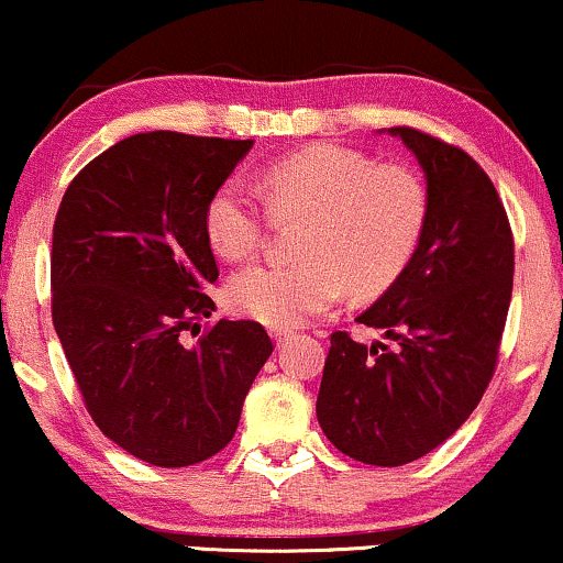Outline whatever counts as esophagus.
Returning <instances> with one entry per match:
<instances>
[{"label": "esophagus", "instance_id": "esophagus-1", "mask_svg": "<svg viewBox=\"0 0 563 563\" xmlns=\"http://www.w3.org/2000/svg\"><path fill=\"white\" fill-rule=\"evenodd\" d=\"M289 339H292V334H287V331H274V342L276 344H287L289 342Z\"/></svg>", "mask_w": 563, "mask_h": 563}]
</instances>
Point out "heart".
I'll return each instance as SVG.
<instances>
[{
  "label": "heart",
  "mask_w": 563,
  "mask_h": 563,
  "mask_svg": "<svg viewBox=\"0 0 563 563\" xmlns=\"http://www.w3.org/2000/svg\"><path fill=\"white\" fill-rule=\"evenodd\" d=\"M268 208L240 179L208 198L203 232L227 261L263 245L271 217L308 219L295 266L255 263L227 284L234 313L295 329L342 300L380 295L412 261L428 221L422 179L401 164H376L357 151L316 143L279 158L263 175Z\"/></svg>",
  "instance_id": "1"
}]
</instances>
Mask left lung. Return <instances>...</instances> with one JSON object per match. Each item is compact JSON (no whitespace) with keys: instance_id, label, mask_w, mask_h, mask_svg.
<instances>
[{"instance_id":"left-lung-1","label":"left lung","mask_w":563,"mask_h":563,"mask_svg":"<svg viewBox=\"0 0 563 563\" xmlns=\"http://www.w3.org/2000/svg\"><path fill=\"white\" fill-rule=\"evenodd\" d=\"M391 135L426 175L428 221L412 261L357 323L397 346L331 334L316 415L352 460L399 467L441 446L494 378L515 282V238L473 156L412 128Z\"/></svg>"}]
</instances>
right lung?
I'll return each instance as SVG.
<instances>
[{"mask_svg":"<svg viewBox=\"0 0 563 563\" xmlns=\"http://www.w3.org/2000/svg\"><path fill=\"white\" fill-rule=\"evenodd\" d=\"M253 141L172 130L130 135L82 166L52 240V318L88 415L117 446L187 467L219 454L274 344L261 323L224 321L203 232L213 190Z\"/></svg>","mask_w":563,"mask_h":563,"instance_id":"right-lung-1","label":"right lung"}]
</instances>
